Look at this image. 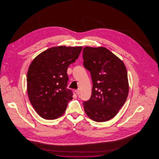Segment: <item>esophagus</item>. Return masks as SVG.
Wrapping results in <instances>:
<instances>
[{
    "instance_id": "1",
    "label": "esophagus",
    "mask_w": 159,
    "mask_h": 159,
    "mask_svg": "<svg viewBox=\"0 0 159 159\" xmlns=\"http://www.w3.org/2000/svg\"><path fill=\"white\" fill-rule=\"evenodd\" d=\"M76 93H77V95H79L80 94V90H79V89L76 90Z\"/></svg>"
}]
</instances>
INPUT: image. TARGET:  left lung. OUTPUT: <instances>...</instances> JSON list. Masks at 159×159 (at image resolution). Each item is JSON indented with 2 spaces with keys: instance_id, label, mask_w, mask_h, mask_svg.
<instances>
[{
  "instance_id": "8db88e82",
  "label": "left lung",
  "mask_w": 159,
  "mask_h": 159,
  "mask_svg": "<svg viewBox=\"0 0 159 159\" xmlns=\"http://www.w3.org/2000/svg\"><path fill=\"white\" fill-rule=\"evenodd\" d=\"M83 59L93 83L91 98L83 102L84 111L93 121H108L118 113L128 98L125 65L104 47H84Z\"/></svg>"
}]
</instances>
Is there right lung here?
<instances>
[{"label":"right lung","mask_w":159,"mask_h":159,"mask_svg":"<svg viewBox=\"0 0 159 159\" xmlns=\"http://www.w3.org/2000/svg\"><path fill=\"white\" fill-rule=\"evenodd\" d=\"M82 47L61 46L40 53L31 62L27 75L29 98L36 113L46 120L64 113L73 99L67 88L68 66L76 61Z\"/></svg>","instance_id":"add662e5"}]
</instances>
